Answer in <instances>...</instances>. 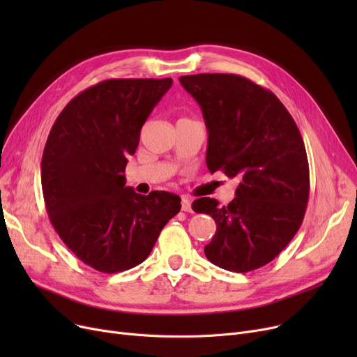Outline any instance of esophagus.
Instances as JSON below:
<instances>
[{"mask_svg": "<svg viewBox=\"0 0 357 357\" xmlns=\"http://www.w3.org/2000/svg\"><path fill=\"white\" fill-rule=\"evenodd\" d=\"M181 208H182V211L191 213V211H192V207H191V201H190L188 198L182 197V199H181Z\"/></svg>", "mask_w": 357, "mask_h": 357, "instance_id": "esophagus-1", "label": "esophagus"}]
</instances>
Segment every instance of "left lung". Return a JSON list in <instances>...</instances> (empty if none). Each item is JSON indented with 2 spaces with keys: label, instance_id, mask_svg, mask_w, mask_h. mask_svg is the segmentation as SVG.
<instances>
[{
  "label": "left lung",
  "instance_id": "obj_1",
  "mask_svg": "<svg viewBox=\"0 0 357 357\" xmlns=\"http://www.w3.org/2000/svg\"><path fill=\"white\" fill-rule=\"evenodd\" d=\"M179 82L201 107L210 172L238 181L229 205L207 197L192 202L195 213L217 224L204 253L215 266L238 273L265 266L305 215L310 169L301 133L272 91L240 75H186Z\"/></svg>",
  "mask_w": 357,
  "mask_h": 357
}]
</instances>
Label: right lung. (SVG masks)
Masks as SVG:
<instances>
[{
  "label": "right lung",
  "mask_w": 357,
  "mask_h": 357,
  "mask_svg": "<svg viewBox=\"0 0 357 357\" xmlns=\"http://www.w3.org/2000/svg\"><path fill=\"white\" fill-rule=\"evenodd\" d=\"M172 79H107L78 93L56 119L42 158L52 226L85 265L116 273L140 265L181 198L126 186L127 156Z\"/></svg>",
  "instance_id": "right-lung-1"
}]
</instances>
